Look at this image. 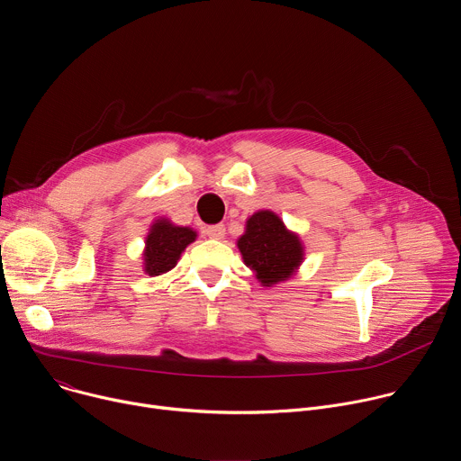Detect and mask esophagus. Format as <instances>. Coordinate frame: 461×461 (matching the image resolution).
I'll list each match as a JSON object with an SVG mask.
<instances>
[{
    "instance_id": "esophagus-1",
    "label": "esophagus",
    "mask_w": 461,
    "mask_h": 461,
    "mask_svg": "<svg viewBox=\"0 0 461 461\" xmlns=\"http://www.w3.org/2000/svg\"><path fill=\"white\" fill-rule=\"evenodd\" d=\"M206 235H208L210 239H224V235H226V228H224V224L208 226V228H206Z\"/></svg>"
}]
</instances>
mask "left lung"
Here are the masks:
<instances>
[{
  "label": "left lung",
  "instance_id": "obj_1",
  "mask_svg": "<svg viewBox=\"0 0 461 461\" xmlns=\"http://www.w3.org/2000/svg\"><path fill=\"white\" fill-rule=\"evenodd\" d=\"M244 265L262 286L288 281L304 258L303 242L270 210H260L246 221V231L237 240Z\"/></svg>",
  "mask_w": 461,
  "mask_h": 461
}]
</instances>
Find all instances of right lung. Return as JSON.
<instances>
[{
  "mask_svg": "<svg viewBox=\"0 0 461 461\" xmlns=\"http://www.w3.org/2000/svg\"><path fill=\"white\" fill-rule=\"evenodd\" d=\"M196 239V231L175 226L167 219H157L146 237L144 272L151 277L164 276L176 267L182 251Z\"/></svg>",
  "mask_w": 461,
  "mask_h": 461,
  "instance_id": "obj_1",
  "label": "right lung"
}]
</instances>
